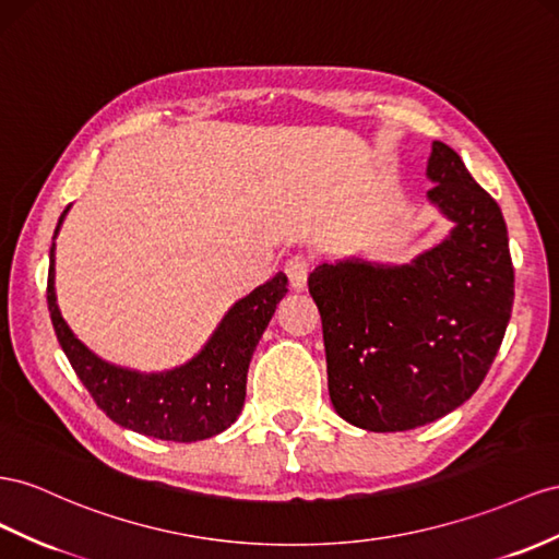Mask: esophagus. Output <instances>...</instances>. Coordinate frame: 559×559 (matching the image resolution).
I'll return each instance as SVG.
<instances>
[{"mask_svg": "<svg viewBox=\"0 0 559 559\" xmlns=\"http://www.w3.org/2000/svg\"><path fill=\"white\" fill-rule=\"evenodd\" d=\"M310 267H312V263H310V259H306V255H292L289 261H286V265H284V273H286V277H289V282H292V289L294 292H300V289H306V284H308V275H310Z\"/></svg>", "mask_w": 559, "mask_h": 559, "instance_id": "esophagus-1", "label": "esophagus"}]
</instances>
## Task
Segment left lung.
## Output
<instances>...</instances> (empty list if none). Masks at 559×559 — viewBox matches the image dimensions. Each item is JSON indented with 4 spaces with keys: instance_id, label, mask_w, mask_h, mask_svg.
I'll return each instance as SVG.
<instances>
[{
    "instance_id": "8db88e82",
    "label": "left lung",
    "mask_w": 559,
    "mask_h": 559,
    "mask_svg": "<svg viewBox=\"0 0 559 559\" xmlns=\"http://www.w3.org/2000/svg\"><path fill=\"white\" fill-rule=\"evenodd\" d=\"M428 178V200L454 221L442 245L409 265L348 259L317 265L308 277L331 404L371 432L414 430L471 400L501 348L515 298L501 206L440 141Z\"/></svg>"
}]
</instances>
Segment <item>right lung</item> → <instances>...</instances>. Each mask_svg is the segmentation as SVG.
<instances>
[{
	"label": "right lung",
	"mask_w": 559,
	"mask_h": 559,
	"mask_svg": "<svg viewBox=\"0 0 559 559\" xmlns=\"http://www.w3.org/2000/svg\"><path fill=\"white\" fill-rule=\"evenodd\" d=\"M70 209V206H68ZM68 209L60 214L56 235ZM53 235V239H56ZM53 249L49 253L47 304L60 348L94 402L115 424L167 442H198L230 428L247 397V371L267 322L286 289L277 273L228 310L198 357L171 371L141 373L94 355L72 334L56 304Z\"/></svg>",
	"instance_id": "right-lung-1"
}]
</instances>
